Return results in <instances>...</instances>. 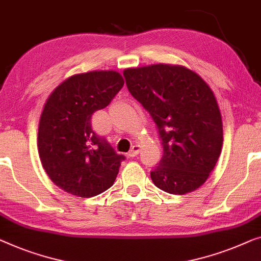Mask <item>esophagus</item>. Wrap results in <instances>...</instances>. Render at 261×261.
<instances>
[{
    "instance_id": "1",
    "label": "esophagus",
    "mask_w": 261,
    "mask_h": 261,
    "mask_svg": "<svg viewBox=\"0 0 261 261\" xmlns=\"http://www.w3.org/2000/svg\"><path fill=\"white\" fill-rule=\"evenodd\" d=\"M139 152H140V146L139 145H134L130 148L129 152H128V156H129V158H135L139 154Z\"/></svg>"
}]
</instances>
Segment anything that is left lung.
<instances>
[{"label":"left lung","instance_id":"obj_1","mask_svg":"<svg viewBox=\"0 0 261 261\" xmlns=\"http://www.w3.org/2000/svg\"><path fill=\"white\" fill-rule=\"evenodd\" d=\"M127 88L158 127L164 155L150 172L154 185L186 194L205 184L222 147L220 109L210 86L182 66L153 65L123 71Z\"/></svg>","mask_w":261,"mask_h":261}]
</instances>
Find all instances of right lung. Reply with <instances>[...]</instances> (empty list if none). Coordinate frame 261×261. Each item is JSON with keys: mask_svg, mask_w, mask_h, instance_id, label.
<instances>
[{"mask_svg": "<svg viewBox=\"0 0 261 261\" xmlns=\"http://www.w3.org/2000/svg\"><path fill=\"white\" fill-rule=\"evenodd\" d=\"M118 71L76 74L53 90L40 118L37 148L56 186L90 198L113 186L124 156L92 129L94 112L111 103L123 87Z\"/></svg>", "mask_w": 261, "mask_h": 261, "instance_id": "right-lung-1", "label": "right lung"}]
</instances>
